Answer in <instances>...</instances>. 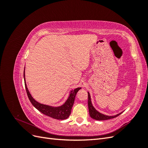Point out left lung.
<instances>
[{
    "label": "left lung",
    "mask_w": 148,
    "mask_h": 148,
    "mask_svg": "<svg viewBox=\"0 0 148 148\" xmlns=\"http://www.w3.org/2000/svg\"><path fill=\"white\" fill-rule=\"evenodd\" d=\"M88 109H89V115L90 117L95 119V120H109L111 119L115 118L116 117H117L119 115H120L122 112H121L119 114L115 115L114 116H109V115H104L102 114L99 112L97 111L96 110V109L95 107H93L92 103H91V97H90V95L89 93L88 92Z\"/></svg>",
    "instance_id": "1"
}]
</instances>
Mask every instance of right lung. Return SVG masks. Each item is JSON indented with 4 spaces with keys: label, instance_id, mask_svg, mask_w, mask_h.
<instances>
[{
    "label": "right lung",
    "instance_id": "right-lung-1",
    "mask_svg": "<svg viewBox=\"0 0 148 148\" xmlns=\"http://www.w3.org/2000/svg\"><path fill=\"white\" fill-rule=\"evenodd\" d=\"M24 81L26 93H27L28 97L31 104L37 109L39 111L41 112L43 114L46 115L49 117H52L55 119L58 120H65L68 118L71 111V108H72L73 103L75 101V96L77 95V92L81 88H78L75 89L74 90L71 91L69 95L68 99L66 101L64 104L59 107H52L49 106L47 105H44L42 104H40L36 101H35L33 97L31 96V94L29 93L27 86H26V80H25V70H24Z\"/></svg>",
    "mask_w": 148,
    "mask_h": 148
}]
</instances>
